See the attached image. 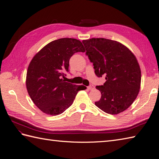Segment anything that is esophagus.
<instances>
[{"mask_svg":"<svg viewBox=\"0 0 159 159\" xmlns=\"http://www.w3.org/2000/svg\"><path fill=\"white\" fill-rule=\"evenodd\" d=\"M94 88H95V87H94V85H90L89 86H88V89H89V90H93Z\"/></svg>","mask_w":159,"mask_h":159,"instance_id":"1","label":"esophagus"}]
</instances>
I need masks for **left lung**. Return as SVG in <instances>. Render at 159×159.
Instances as JSON below:
<instances>
[{
  "instance_id": "1",
  "label": "left lung",
  "mask_w": 159,
  "mask_h": 159,
  "mask_svg": "<svg viewBox=\"0 0 159 159\" xmlns=\"http://www.w3.org/2000/svg\"><path fill=\"white\" fill-rule=\"evenodd\" d=\"M82 42L95 74L99 78L105 75L106 80L103 85L96 86L102 97L95 105L111 115L124 111L135 100L140 89L141 71L136 57L117 41L99 38Z\"/></svg>"
}]
</instances>
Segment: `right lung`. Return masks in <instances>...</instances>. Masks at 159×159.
Wrapping results in <instances>:
<instances>
[{
	"label": "right lung",
	"mask_w": 159,
	"mask_h": 159,
	"mask_svg": "<svg viewBox=\"0 0 159 159\" xmlns=\"http://www.w3.org/2000/svg\"><path fill=\"white\" fill-rule=\"evenodd\" d=\"M84 52L79 40L64 38L52 41L34 56L28 66L26 85L31 99L43 113L61 114L70 107L78 92L86 89L82 85L66 82L70 57Z\"/></svg>",
	"instance_id": "right-lung-1"
}]
</instances>
